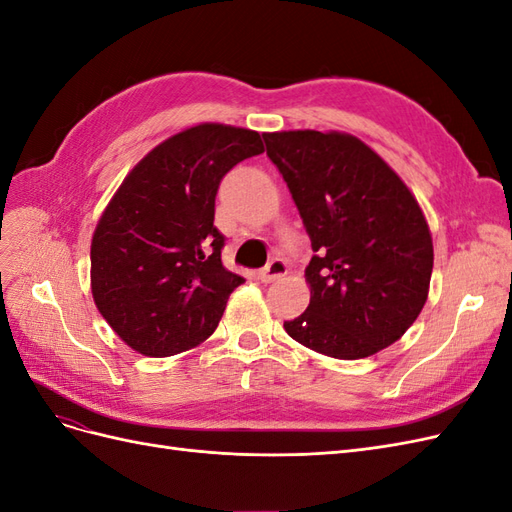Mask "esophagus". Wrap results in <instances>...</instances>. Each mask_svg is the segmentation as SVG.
<instances>
[{"instance_id":"obj_1","label":"esophagus","mask_w":512,"mask_h":512,"mask_svg":"<svg viewBox=\"0 0 512 512\" xmlns=\"http://www.w3.org/2000/svg\"><path fill=\"white\" fill-rule=\"evenodd\" d=\"M288 275V265L284 260H280V258H275V260H271L269 265L260 271V280L265 282V284H271V282H277V280H282V277H286Z\"/></svg>"}]
</instances>
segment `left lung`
Wrapping results in <instances>:
<instances>
[{"instance_id":"obj_1","label":"left lung","mask_w":512,"mask_h":512,"mask_svg":"<svg viewBox=\"0 0 512 512\" xmlns=\"http://www.w3.org/2000/svg\"><path fill=\"white\" fill-rule=\"evenodd\" d=\"M280 173L312 239L309 305L284 322L301 346L356 361L389 348L421 314L433 243L408 185L346 132H267Z\"/></svg>"}]
</instances>
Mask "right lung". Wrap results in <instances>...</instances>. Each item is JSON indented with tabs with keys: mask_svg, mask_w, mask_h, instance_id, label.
Masks as SVG:
<instances>
[{
	"mask_svg": "<svg viewBox=\"0 0 512 512\" xmlns=\"http://www.w3.org/2000/svg\"><path fill=\"white\" fill-rule=\"evenodd\" d=\"M262 151L254 130L198 123L153 147L102 211L91 237V294L132 350L173 356L218 327L245 280L222 265L215 194L232 166Z\"/></svg>",
	"mask_w": 512,
	"mask_h": 512,
	"instance_id": "1",
	"label": "right lung"
}]
</instances>
